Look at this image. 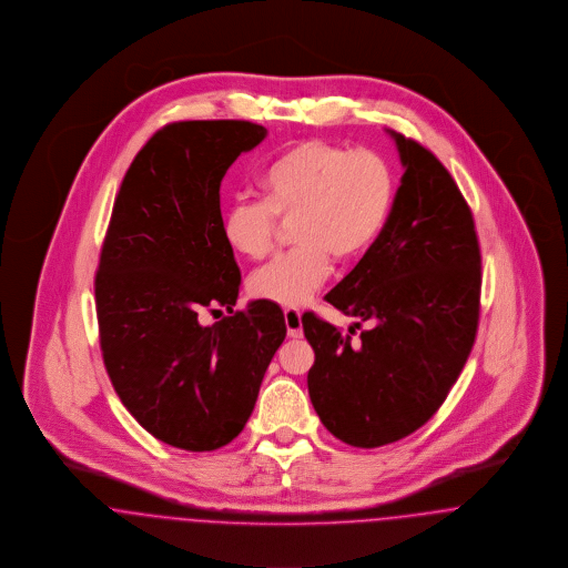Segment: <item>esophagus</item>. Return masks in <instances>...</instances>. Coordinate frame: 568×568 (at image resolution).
Returning <instances> with one entry per match:
<instances>
[{
    "label": "esophagus",
    "instance_id": "esophagus-1",
    "mask_svg": "<svg viewBox=\"0 0 568 568\" xmlns=\"http://www.w3.org/2000/svg\"><path fill=\"white\" fill-rule=\"evenodd\" d=\"M284 323L288 328V335L291 337H301L303 335V325H301V312L295 307H288L284 310Z\"/></svg>",
    "mask_w": 568,
    "mask_h": 568
}]
</instances>
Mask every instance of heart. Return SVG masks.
Masks as SVG:
<instances>
[{
	"mask_svg": "<svg viewBox=\"0 0 568 568\" xmlns=\"http://www.w3.org/2000/svg\"><path fill=\"white\" fill-rule=\"evenodd\" d=\"M261 201H240L224 215V240L250 261L275 245L277 220H293L291 252L250 280L258 298L305 305L327 282L331 258L361 256L387 222L395 181L387 160L372 150L305 141L280 151L256 178Z\"/></svg>",
	"mask_w": 568,
	"mask_h": 568,
	"instance_id": "heart-1",
	"label": "heart"
}]
</instances>
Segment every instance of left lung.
<instances>
[{
  "label": "left lung",
  "mask_w": 568,
  "mask_h": 568,
  "mask_svg": "<svg viewBox=\"0 0 568 568\" xmlns=\"http://www.w3.org/2000/svg\"><path fill=\"white\" fill-rule=\"evenodd\" d=\"M404 166L381 235L327 301L371 327L353 338L305 312L316 361L307 390L328 432L376 448L417 432L447 399L473 351L480 247L473 211L443 162L397 132Z\"/></svg>",
  "instance_id": "left-lung-1"
}]
</instances>
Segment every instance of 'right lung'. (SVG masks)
Returning a JSON list of instances; mask_svg holds the SVG:
<instances>
[{"instance_id": "obj_1", "label": "right lung", "mask_w": 568, "mask_h": 568, "mask_svg": "<svg viewBox=\"0 0 568 568\" xmlns=\"http://www.w3.org/2000/svg\"><path fill=\"white\" fill-rule=\"evenodd\" d=\"M267 128L175 121L121 181L95 271L100 348L121 404L158 440L215 450L237 438L286 337L277 303L235 312L241 273L224 240L220 183ZM229 317L202 325V312Z\"/></svg>"}]
</instances>
